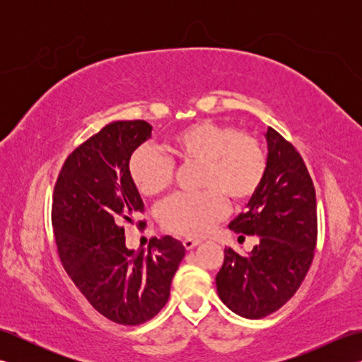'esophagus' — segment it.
Returning <instances> with one entry per match:
<instances>
[{
  "label": "esophagus",
  "instance_id": "obj_1",
  "mask_svg": "<svg viewBox=\"0 0 362 362\" xmlns=\"http://www.w3.org/2000/svg\"><path fill=\"white\" fill-rule=\"evenodd\" d=\"M199 244H201V240H194V238H185V240H183V245H185L187 250L194 249Z\"/></svg>",
  "mask_w": 362,
  "mask_h": 362
}]
</instances>
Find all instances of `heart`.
<instances>
[{"label":"heart","mask_w":362,"mask_h":362,"mask_svg":"<svg viewBox=\"0 0 362 362\" xmlns=\"http://www.w3.org/2000/svg\"><path fill=\"white\" fill-rule=\"evenodd\" d=\"M166 158L151 146L135 149L129 158V175L138 193L157 197L171 187L174 163L199 165L197 194H177L160 206L166 230L183 236H201L227 213V201L247 202L266 174V153L255 136L235 132L210 119L177 130L163 144Z\"/></svg>","instance_id":"1"}]
</instances>
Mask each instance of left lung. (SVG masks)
Instances as JSON below:
<instances>
[{"label":"left lung","mask_w":362,"mask_h":362,"mask_svg":"<svg viewBox=\"0 0 362 362\" xmlns=\"http://www.w3.org/2000/svg\"><path fill=\"white\" fill-rule=\"evenodd\" d=\"M266 141L264 179L249 210L228 226L235 233L257 235L258 244L249 255L227 247L216 275L219 298L247 319L266 317L296 294L317 241L316 189L302 156L272 127Z\"/></svg>","instance_id":"1"}]
</instances>
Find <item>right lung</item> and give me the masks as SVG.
Returning <instances> with one entry per match:
<instances>
[{
    "label": "right lung",
    "mask_w": 362,
    "mask_h": 362,
    "mask_svg": "<svg viewBox=\"0 0 362 362\" xmlns=\"http://www.w3.org/2000/svg\"><path fill=\"white\" fill-rule=\"evenodd\" d=\"M151 132L143 119L107 124L68 156L52 194L54 236L66 274L98 313L121 325L158 314L185 257L173 236L153 238L148 252L126 247L122 221L144 210L129 158Z\"/></svg>",
    "instance_id": "1"
}]
</instances>
